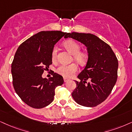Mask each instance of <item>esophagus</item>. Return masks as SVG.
Masks as SVG:
<instances>
[{"instance_id": "34e87169", "label": "esophagus", "mask_w": 132, "mask_h": 132, "mask_svg": "<svg viewBox=\"0 0 132 132\" xmlns=\"http://www.w3.org/2000/svg\"><path fill=\"white\" fill-rule=\"evenodd\" d=\"M69 80H70V79H68V78H63V81H64L65 82H67V81H69Z\"/></svg>"}]
</instances>
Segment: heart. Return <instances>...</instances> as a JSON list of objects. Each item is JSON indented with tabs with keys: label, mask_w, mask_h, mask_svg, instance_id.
Returning <instances> with one entry per match:
<instances>
[{
	"label": "heart",
	"mask_w": 132,
	"mask_h": 132,
	"mask_svg": "<svg viewBox=\"0 0 132 132\" xmlns=\"http://www.w3.org/2000/svg\"><path fill=\"white\" fill-rule=\"evenodd\" d=\"M64 45L68 51L73 55L75 60L78 63L81 65H84L86 63L88 56L86 53L80 51L81 47L78 43L73 40H67L64 43ZM57 51V48L54 47L52 51L53 60H54L56 57ZM78 65L76 63H73L70 65H62L57 68V72L64 77L70 78L78 71Z\"/></svg>",
	"instance_id": "heart-1"
}]
</instances>
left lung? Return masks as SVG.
<instances>
[{
    "instance_id": "1",
    "label": "left lung",
    "mask_w": 132,
    "mask_h": 132,
    "mask_svg": "<svg viewBox=\"0 0 132 132\" xmlns=\"http://www.w3.org/2000/svg\"><path fill=\"white\" fill-rule=\"evenodd\" d=\"M65 38H71L85 45L88 59L78 76L76 87L71 95L79 105L96 106L105 101L111 93L118 78V61L111 47L91 34L67 33ZM87 80L91 81L87 84ZM87 83V85L85 83Z\"/></svg>"
}]
</instances>
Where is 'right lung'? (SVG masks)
I'll use <instances>...</instances> for the list:
<instances>
[{
	"instance_id": "add662e5",
	"label": "right lung",
	"mask_w": 132,
	"mask_h": 132,
	"mask_svg": "<svg viewBox=\"0 0 132 132\" xmlns=\"http://www.w3.org/2000/svg\"><path fill=\"white\" fill-rule=\"evenodd\" d=\"M67 32L41 31L18 47L11 64L13 84L16 94L34 108H42L53 102L57 86L63 83L62 76L53 73L48 79L42 77L52 63L54 45Z\"/></svg>"
}]
</instances>
